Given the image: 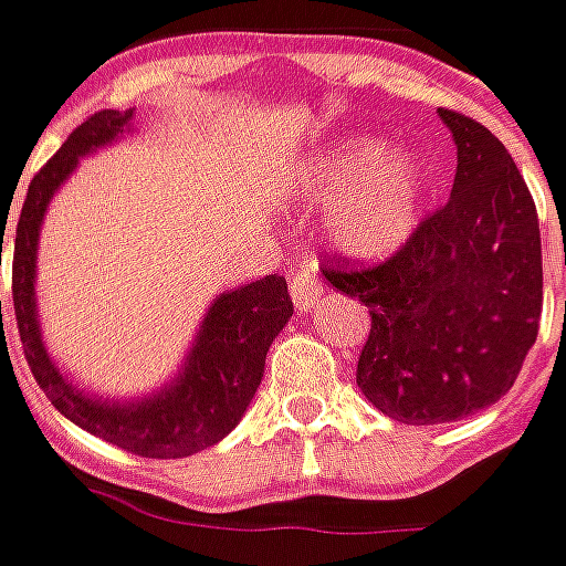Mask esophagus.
Returning <instances> with one entry per match:
<instances>
[{"label":"esophagus","instance_id":"1","mask_svg":"<svg viewBox=\"0 0 566 566\" xmlns=\"http://www.w3.org/2000/svg\"><path fill=\"white\" fill-rule=\"evenodd\" d=\"M324 293V286H321V280H317L315 271H298L290 276V295H293V305L298 312H312L317 305V298Z\"/></svg>","mask_w":566,"mask_h":566}]
</instances>
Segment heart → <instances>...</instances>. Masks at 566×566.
<instances>
[{
  "label": "heart",
  "mask_w": 566,
  "mask_h": 566,
  "mask_svg": "<svg viewBox=\"0 0 566 566\" xmlns=\"http://www.w3.org/2000/svg\"><path fill=\"white\" fill-rule=\"evenodd\" d=\"M298 188L331 201L324 213L327 242L353 258H380L412 232L422 176L412 157L380 150L368 138H346L315 154Z\"/></svg>",
  "instance_id": "b5f03b06"
}]
</instances>
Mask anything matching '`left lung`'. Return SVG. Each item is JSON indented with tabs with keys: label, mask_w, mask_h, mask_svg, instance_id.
<instances>
[{
	"label": "left lung",
	"mask_w": 566,
	"mask_h": 566,
	"mask_svg": "<svg viewBox=\"0 0 566 566\" xmlns=\"http://www.w3.org/2000/svg\"><path fill=\"white\" fill-rule=\"evenodd\" d=\"M438 116L457 144L447 205L380 264L327 258L324 276L371 315L356 384L406 424L467 419L513 387L542 317V239L530 188L482 122Z\"/></svg>",
	"instance_id": "obj_1"
}]
</instances>
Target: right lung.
<instances>
[{
  "label": "right lung",
  "mask_w": 566,
  "mask_h": 566,
  "mask_svg": "<svg viewBox=\"0 0 566 566\" xmlns=\"http://www.w3.org/2000/svg\"><path fill=\"white\" fill-rule=\"evenodd\" d=\"M125 128H132V109L94 113L91 119L77 125L53 160L31 179L14 229L11 302L33 378L69 422L135 457L179 460L217 444L239 424L264 378V359L271 343L293 317V298L286 293V280L276 273L220 295L201 321V331L188 349L186 368L179 371V378L144 400L106 402L103 397L84 394L81 387L69 384L65 371H59V365L50 359L36 321L33 276L40 223L55 188L72 176L77 160L103 144L116 142Z\"/></svg>",
  "instance_id": "right-lung-1"
}]
</instances>
